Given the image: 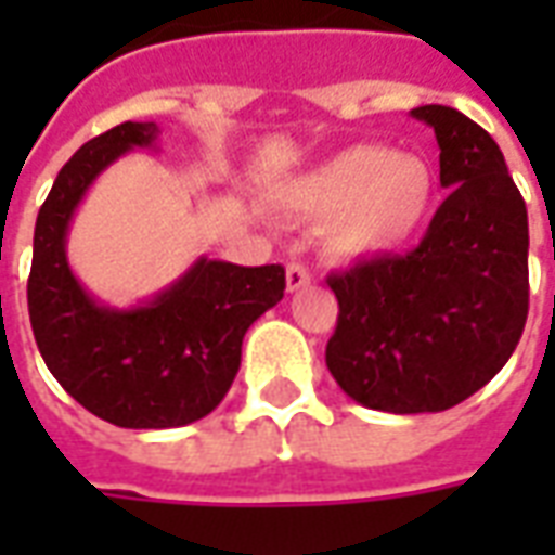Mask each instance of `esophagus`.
Instances as JSON below:
<instances>
[{"mask_svg":"<svg viewBox=\"0 0 555 555\" xmlns=\"http://www.w3.org/2000/svg\"><path fill=\"white\" fill-rule=\"evenodd\" d=\"M285 282H288L291 294H294V291L306 288V285L312 282V276H309V267H306V264H288V270H285Z\"/></svg>","mask_w":555,"mask_h":555,"instance_id":"esophagus-1","label":"esophagus"}]
</instances>
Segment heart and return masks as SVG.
Masks as SVG:
<instances>
[{
	"instance_id": "b5f03b06",
	"label": "heart",
	"mask_w": 555,
	"mask_h": 555,
	"mask_svg": "<svg viewBox=\"0 0 555 555\" xmlns=\"http://www.w3.org/2000/svg\"><path fill=\"white\" fill-rule=\"evenodd\" d=\"M273 205L302 222H330L326 249L341 261H372L401 253L425 231L437 175L416 154L350 145L279 186Z\"/></svg>"
}]
</instances>
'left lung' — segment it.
<instances>
[{
    "label": "left lung",
    "instance_id": "left-lung-1",
    "mask_svg": "<svg viewBox=\"0 0 555 555\" xmlns=\"http://www.w3.org/2000/svg\"><path fill=\"white\" fill-rule=\"evenodd\" d=\"M440 145L446 202L408 255L326 279L338 297L326 369L357 404L440 413L493 380L529 312V219L500 145L452 106H416Z\"/></svg>",
    "mask_w": 555,
    "mask_h": 555
}]
</instances>
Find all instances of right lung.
<instances>
[{"mask_svg":"<svg viewBox=\"0 0 555 555\" xmlns=\"http://www.w3.org/2000/svg\"><path fill=\"white\" fill-rule=\"evenodd\" d=\"M154 121H125L67 159L35 222L29 321L47 369L82 408L118 428H181L225 398L246 330L285 294L279 264L241 267L198 255L137 306L82 288L67 231L91 183L137 147H157Z\"/></svg>","mask_w":555,"mask_h":555,"instance_id":"1","label":"right lung"}]
</instances>
